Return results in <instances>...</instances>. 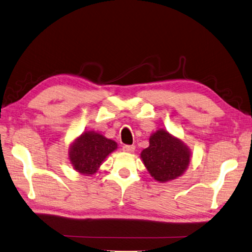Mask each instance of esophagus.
Returning <instances> with one entry per match:
<instances>
[{
    "instance_id": "1",
    "label": "esophagus",
    "mask_w": 252,
    "mask_h": 252,
    "mask_svg": "<svg viewBox=\"0 0 252 252\" xmlns=\"http://www.w3.org/2000/svg\"><path fill=\"white\" fill-rule=\"evenodd\" d=\"M122 150L125 151V152L132 153V152H134L135 146H134V145H123V146H122Z\"/></svg>"
}]
</instances>
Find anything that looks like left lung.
<instances>
[{"instance_id":"1","label":"left lung","mask_w":252,"mask_h":252,"mask_svg":"<svg viewBox=\"0 0 252 252\" xmlns=\"http://www.w3.org/2000/svg\"><path fill=\"white\" fill-rule=\"evenodd\" d=\"M146 170L155 181L170 182L180 177L190 162L189 146L164 129L150 136L149 148L141 152Z\"/></svg>"}]
</instances>
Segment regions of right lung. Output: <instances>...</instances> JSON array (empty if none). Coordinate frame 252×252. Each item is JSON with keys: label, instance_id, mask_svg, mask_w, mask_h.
<instances>
[{"label": "right lung", "instance_id": "obj_1", "mask_svg": "<svg viewBox=\"0 0 252 252\" xmlns=\"http://www.w3.org/2000/svg\"><path fill=\"white\" fill-rule=\"evenodd\" d=\"M118 148L116 142L94 131L84 132L69 148V161L82 175H93L110 153Z\"/></svg>", "mask_w": 252, "mask_h": 252}]
</instances>
